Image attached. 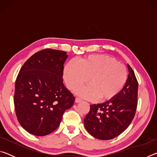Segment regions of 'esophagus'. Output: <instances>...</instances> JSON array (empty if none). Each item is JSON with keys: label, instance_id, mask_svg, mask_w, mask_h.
Listing matches in <instances>:
<instances>
[{"label": "esophagus", "instance_id": "obj_1", "mask_svg": "<svg viewBox=\"0 0 157 157\" xmlns=\"http://www.w3.org/2000/svg\"><path fill=\"white\" fill-rule=\"evenodd\" d=\"M81 101H82V99H81L80 98H79V97H76L75 98V102L78 103L79 102H81Z\"/></svg>", "mask_w": 157, "mask_h": 157}]
</instances>
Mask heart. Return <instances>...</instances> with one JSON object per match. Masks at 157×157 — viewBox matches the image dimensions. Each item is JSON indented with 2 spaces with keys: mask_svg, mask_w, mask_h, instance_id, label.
I'll list each match as a JSON object with an SVG mask.
<instances>
[{
  "mask_svg": "<svg viewBox=\"0 0 157 157\" xmlns=\"http://www.w3.org/2000/svg\"><path fill=\"white\" fill-rule=\"evenodd\" d=\"M127 73L124 66L105 55H93L79 63L69 62L64 69V79L69 89L73 90L86 83L89 86L76 90L86 98L107 100L115 97L123 88Z\"/></svg>",
  "mask_w": 157,
  "mask_h": 157,
  "instance_id": "obj_1",
  "label": "heart"
}]
</instances>
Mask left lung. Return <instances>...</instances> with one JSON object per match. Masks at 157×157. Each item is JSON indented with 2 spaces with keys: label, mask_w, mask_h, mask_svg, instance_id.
<instances>
[{
  "label": "left lung",
  "mask_w": 157,
  "mask_h": 157,
  "mask_svg": "<svg viewBox=\"0 0 157 157\" xmlns=\"http://www.w3.org/2000/svg\"><path fill=\"white\" fill-rule=\"evenodd\" d=\"M129 74L123 89L115 97L101 104L90 105L84 127L90 134L101 140L118 136L132 123L138 105L139 83L129 64Z\"/></svg>",
  "instance_id": "1"
}]
</instances>
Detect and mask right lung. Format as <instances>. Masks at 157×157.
<instances>
[{
	"mask_svg": "<svg viewBox=\"0 0 157 157\" xmlns=\"http://www.w3.org/2000/svg\"><path fill=\"white\" fill-rule=\"evenodd\" d=\"M62 50L46 48L36 52L21 67L16 79L14 103L18 121L35 136L55 131L75 97L63 83Z\"/></svg>",
	"mask_w": 157,
	"mask_h": 157,
	"instance_id": "obj_1",
	"label": "right lung"
}]
</instances>
